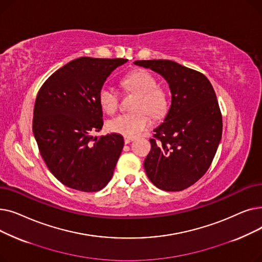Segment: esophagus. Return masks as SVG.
Masks as SVG:
<instances>
[{
    "label": "esophagus",
    "mask_w": 262,
    "mask_h": 262,
    "mask_svg": "<svg viewBox=\"0 0 262 262\" xmlns=\"http://www.w3.org/2000/svg\"><path fill=\"white\" fill-rule=\"evenodd\" d=\"M133 140H134V138H129V137H124V142H125V144L130 143Z\"/></svg>",
    "instance_id": "34e87169"
}]
</instances>
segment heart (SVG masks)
Returning a JSON list of instances; mask_svg holds the SVG:
<instances>
[{
  "label": "heart",
  "mask_w": 262,
  "mask_h": 262,
  "mask_svg": "<svg viewBox=\"0 0 262 262\" xmlns=\"http://www.w3.org/2000/svg\"><path fill=\"white\" fill-rule=\"evenodd\" d=\"M123 84L127 90L138 93L134 109L139 112L118 115L107 122V127L110 132L134 138L152 125V120L146 113L154 118H159L166 113L168 99L166 92L156 87L155 77L145 70L128 74ZM119 99V91L112 85L104 84L100 88L99 102L104 112L114 114L118 108Z\"/></svg>",
  "instance_id": "obj_1"
}]
</instances>
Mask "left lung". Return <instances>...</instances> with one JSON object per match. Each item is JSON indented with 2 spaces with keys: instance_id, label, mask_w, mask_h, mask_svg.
Masks as SVG:
<instances>
[{
  "instance_id": "1",
  "label": "left lung",
  "mask_w": 262,
  "mask_h": 262,
  "mask_svg": "<svg viewBox=\"0 0 262 262\" xmlns=\"http://www.w3.org/2000/svg\"><path fill=\"white\" fill-rule=\"evenodd\" d=\"M168 81L171 106L144 160L149 181L164 191H182L207 172L222 138V115L208 78L172 60H137Z\"/></svg>"
}]
</instances>
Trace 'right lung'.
Returning <instances> with one entry per match:
<instances>
[{"mask_svg": "<svg viewBox=\"0 0 262 262\" xmlns=\"http://www.w3.org/2000/svg\"><path fill=\"white\" fill-rule=\"evenodd\" d=\"M123 58L80 57L54 72L41 86L34 107L33 133L51 173L82 192L103 189L112 180L123 137H93L103 127L99 91Z\"/></svg>", "mask_w": 262, "mask_h": 262, "instance_id": "obj_1", "label": "right lung"}]
</instances>
